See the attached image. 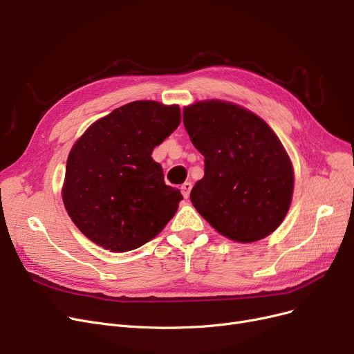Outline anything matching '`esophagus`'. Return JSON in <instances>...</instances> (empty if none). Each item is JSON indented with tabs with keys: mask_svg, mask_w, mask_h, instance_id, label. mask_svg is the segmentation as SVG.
Here are the masks:
<instances>
[{
	"mask_svg": "<svg viewBox=\"0 0 354 354\" xmlns=\"http://www.w3.org/2000/svg\"><path fill=\"white\" fill-rule=\"evenodd\" d=\"M191 189H192V183L191 182H185L182 187H180V192L183 195L185 199L189 198V194H191Z\"/></svg>",
	"mask_w": 354,
	"mask_h": 354,
	"instance_id": "esophagus-1",
	"label": "esophagus"
}]
</instances>
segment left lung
Returning a JSON list of instances; mask_svg holds the SVG:
<instances>
[{"instance_id":"8db88e82","label":"left lung","mask_w":354,"mask_h":354,"mask_svg":"<svg viewBox=\"0 0 354 354\" xmlns=\"http://www.w3.org/2000/svg\"><path fill=\"white\" fill-rule=\"evenodd\" d=\"M183 124L205 158V175L191 191L195 209L235 243L272 234L294 191L292 163L272 129L248 109L216 99L185 106Z\"/></svg>"}]
</instances>
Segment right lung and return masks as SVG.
<instances>
[{
    "label": "right lung",
    "mask_w": 354,
    "mask_h": 354,
    "mask_svg": "<svg viewBox=\"0 0 354 354\" xmlns=\"http://www.w3.org/2000/svg\"><path fill=\"white\" fill-rule=\"evenodd\" d=\"M180 123L178 104L138 100L96 120L73 145L62 196L76 227L99 247L126 252L155 238L182 195L152 159Z\"/></svg>",
    "instance_id": "right-lung-1"
}]
</instances>
